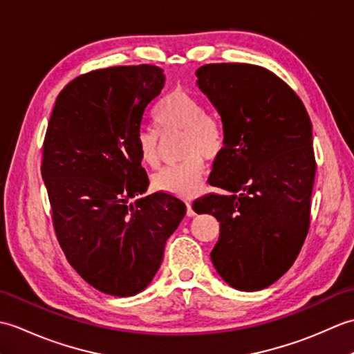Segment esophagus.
<instances>
[{"label":"esophagus","instance_id":"1","mask_svg":"<svg viewBox=\"0 0 354 354\" xmlns=\"http://www.w3.org/2000/svg\"><path fill=\"white\" fill-rule=\"evenodd\" d=\"M185 205H187V216H190V217H193L194 214V209H193V207H192V201H187L185 202Z\"/></svg>","mask_w":354,"mask_h":354}]
</instances>
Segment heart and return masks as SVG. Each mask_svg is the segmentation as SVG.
Wrapping results in <instances>:
<instances>
[{
  "mask_svg": "<svg viewBox=\"0 0 354 354\" xmlns=\"http://www.w3.org/2000/svg\"><path fill=\"white\" fill-rule=\"evenodd\" d=\"M155 123L162 133L181 132V156L184 161L164 167L152 178L153 189L178 198H193L202 185L205 160L221 155L225 145L222 123L205 112L201 99L185 89L165 94L153 112ZM141 162L156 167L160 161V132L142 127L137 135Z\"/></svg>",
  "mask_w": 354,
  "mask_h": 354,
  "instance_id": "heart-1",
  "label": "heart"
}]
</instances>
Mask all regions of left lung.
Segmentation results:
<instances>
[{"label":"left lung","mask_w":354,"mask_h":354,"mask_svg":"<svg viewBox=\"0 0 354 354\" xmlns=\"http://www.w3.org/2000/svg\"><path fill=\"white\" fill-rule=\"evenodd\" d=\"M198 86L222 118L225 145L208 183L228 192L193 202L221 227L212 251L231 288L261 290L297 260L310 225L312 123L293 89L263 66L208 64Z\"/></svg>","instance_id":"1"}]
</instances>
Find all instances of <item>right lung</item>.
Here are the masks:
<instances>
[{
	"mask_svg": "<svg viewBox=\"0 0 354 354\" xmlns=\"http://www.w3.org/2000/svg\"><path fill=\"white\" fill-rule=\"evenodd\" d=\"M164 80L147 64L82 74L57 95L45 133L41 171L59 245L108 295L147 288L185 216L184 202L162 192L129 202L149 185L137 135Z\"/></svg>",
	"mask_w": 354,
	"mask_h": 354,
	"instance_id": "1",
	"label": "right lung"
}]
</instances>
